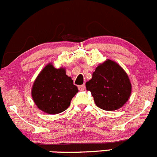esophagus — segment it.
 <instances>
[{"label":"esophagus","instance_id":"esophagus-1","mask_svg":"<svg viewBox=\"0 0 157 157\" xmlns=\"http://www.w3.org/2000/svg\"><path fill=\"white\" fill-rule=\"evenodd\" d=\"M78 89L80 90H84V89H85V85H84V84H83V85H80L78 87Z\"/></svg>","mask_w":157,"mask_h":157}]
</instances>
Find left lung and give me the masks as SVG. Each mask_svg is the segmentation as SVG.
Segmentation results:
<instances>
[{"label":"left lung","instance_id":"8db88e82","mask_svg":"<svg viewBox=\"0 0 157 157\" xmlns=\"http://www.w3.org/2000/svg\"><path fill=\"white\" fill-rule=\"evenodd\" d=\"M86 87L91 92L97 106L106 111L121 108L132 92V84L125 70L111 59L95 69Z\"/></svg>","mask_w":157,"mask_h":157}]
</instances>
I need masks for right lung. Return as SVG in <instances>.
<instances>
[{
    "mask_svg": "<svg viewBox=\"0 0 157 157\" xmlns=\"http://www.w3.org/2000/svg\"><path fill=\"white\" fill-rule=\"evenodd\" d=\"M77 92V87L66 74L65 69H56L49 63L36 77L32 96L41 111L54 115L67 110Z\"/></svg>",
    "mask_w": 157,
    "mask_h": 157,
    "instance_id": "obj_1",
    "label": "right lung"
}]
</instances>
